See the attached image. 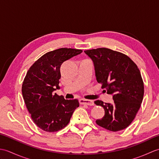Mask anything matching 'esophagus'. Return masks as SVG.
<instances>
[{
    "mask_svg": "<svg viewBox=\"0 0 159 159\" xmlns=\"http://www.w3.org/2000/svg\"><path fill=\"white\" fill-rule=\"evenodd\" d=\"M79 102L81 104H87V105L89 106H92L93 105V100H87V99H80L79 100Z\"/></svg>",
    "mask_w": 159,
    "mask_h": 159,
    "instance_id": "esophagus-1",
    "label": "esophagus"
}]
</instances>
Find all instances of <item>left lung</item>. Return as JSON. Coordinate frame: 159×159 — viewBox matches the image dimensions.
Listing matches in <instances>:
<instances>
[{
    "label": "left lung",
    "instance_id": "obj_1",
    "mask_svg": "<svg viewBox=\"0 0 159 159\" xmlns=\"http://www.w3.org/2000/svg\"><path fill=\"white\" fill-rule=\"evenodd\" d=\"M93 60L96 80L113 102H94L104 109V116L96 124L105 129L117 132L132 123L143 98L144 85L140 71L129 57L107 48L85 50Z\"/></svg>",
    "mask_w": 159,
    "mask_h": 159
}]
</instances>
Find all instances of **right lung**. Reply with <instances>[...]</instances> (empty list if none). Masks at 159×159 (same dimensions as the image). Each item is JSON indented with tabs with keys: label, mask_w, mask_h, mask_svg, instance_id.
I'll return each instance as SVG.
<instances>
[{
	"label": "right lung",
	"mask_w": 159,
	"mask_h": 159,
	"mask_svg": "<svg viewBox=\"0 0 159 159\" xmlns=\"http://www.w3.org/2000/svg\"><path fill=\"white\" fill-rule=\"evenodd\" d=\"M82 50L61 48L47 52L30 67L23 80L22 93L31 119L36 126L48 133L65 128L79 101L65 100L53 92L59 89L60 67Z\"/></svg>",
	"instance_id": "right-lung-1"
}]
</instances>
